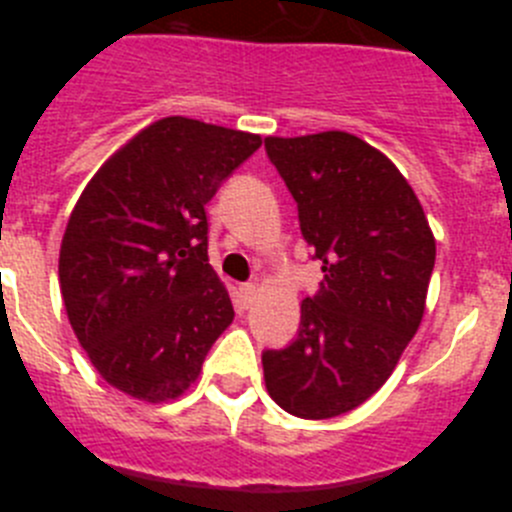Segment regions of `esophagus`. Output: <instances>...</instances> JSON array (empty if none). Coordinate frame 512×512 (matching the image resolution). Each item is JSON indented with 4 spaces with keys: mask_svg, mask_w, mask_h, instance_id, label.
<instances>
[{
    "mask_svg": "<svg viewBox=\"0 0 512 512\" xmlns=\"http://www.w3.org/2000/svg\"><path fill=\"white\" fill-rule=\"evenodd\" d=\"M256 292H259V284H253V282L241 284V297H243V302H246V305H251V302L256 300Z\"/></svg>",
    "mask_w": 512,
    "mask_h": 512,
    "instance_id": "esophagus-1",
    "label": "esophagus"
}]
</instances>
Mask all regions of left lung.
Segmentation results:
<instances>
[{
  "label": "left lung",
  "instance_id": "obj_1",
  "mask_svg": "<svg viewBox=\"0 0 512 512\" xmlns=\"http://www.w3.org/2000/svg\"><path fill=\"white\" fill-rule=\"evenodd\" d=\"M264 146L323 264L295 341L261 354L266 390L289 415L336 418L395 372L423 320L436 241L408 179L356 135L328 130Z\"/></svg>",
  "mask_w": 512,
  "mask_h": 512
}]
</instances>
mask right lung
<instances>
[{"label":"right lung","instance_id":"right-lung-1","mask_svg":"<svg viewBox=\"0 0 512 512\" xmlns=\"http://www.w3.org/2000/svg\"><path fill=\"white\" fill-rule=\"evenodd\" d=\"M259 146L253 133L164 117L81 192L58 259L63 305L94 369L125 395L176 400L233 323L207 261L205 205Z\"/></svg>","mask_w":512,"mask_h":512}]
</instances>
